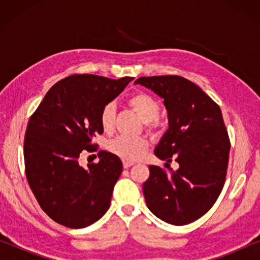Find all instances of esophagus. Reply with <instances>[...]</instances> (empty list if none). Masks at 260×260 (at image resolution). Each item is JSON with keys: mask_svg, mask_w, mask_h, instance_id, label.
<instances>
[{"mask_svg": "<svg viewBox=\"0 0 260 260\" xmlns=\"http://www.w3.org/2000/svg\"><path fill=\"white\" fill-rule=\"evenodd\" d=\"M131 166H134L133 161H125V159H123V167H124V168H130Z\"/></svg>", "mask_w": 260, "mask_h": 260, "instance_id": "obj_1", "label": "esophagus"}]
</instances>
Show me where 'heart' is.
<instances>
[{
  "label": "heart",
  "mask_w": 260,
  "mask_h": 260,
  "mask_svg": "<svg viewBox=\"0 0 260 260\" xmlns=\"http://www.w3.org/2000/svg\"><path fill=\"white\" fill-rule=\"evenodd\" d=\"M126 104L143 120L145 129L149 133L156 134L161 130V122L158 120L161 104L154 95L149 94L147 92H136L126 99ZM115 105L112 103H108L103 106L99 112V124L105 134H111L115 129ZM148 148L149 142L143 137H117L109 142L108 144V150L111 154L118 156L125 161H136V159L143 157Z\"/></svg>",
  "instance_id": "obj_1"
}]
</instances>
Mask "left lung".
Wrapping results in <instances>:
<instances>
[{
	"label": "left lung",
	"instance_id": "8db88e82",
	"mask_svg": "<svg viewBox=\"0 0 260 260\" xmlns=\"http://www.w3.org/2000/svg\"><path fill=\"white\" fill-rule=\"evenodd\" d=\"M165 99L169 129L155 149L166 168L149 166L143 184L148 208L163 221L187 225L205 215L221 193L231 142L219 105L180 76L141 77L135 81ZM179 169H170L172 159Z\"/></svg>",
	"mask_w": 260,
	"mask_h": 260
}]
</instances>
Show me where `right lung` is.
I'll return each instance as SVG.
<instances>
[{
    "mask_svg": "<svg viewBox=\"0 0 260 260\" xmlns=\"http://www.w3.org/2000/svg\"><path fill=\"white\" fill-rule=\"evenodd\" d=\"M131 80L73 74L53 85L30 116L23 142L26 177L42 211L60 225L83 229L110 207L122 161L104 150L86 168L78 159L83 150H97L99 112Z\"/></svg>",
    "mask_w": 260,
    "mask_h": 260,
    "instance_id": "obj_1",
    "label": "right lung"
}]
</instances>
